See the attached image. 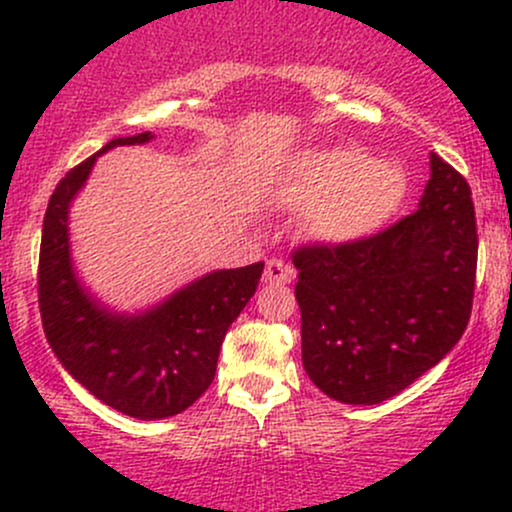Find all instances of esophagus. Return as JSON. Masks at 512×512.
<instances>
[{
	"label": "esophagus",
	"instance_id": "1",
	"mask_svg": "<svg viewBox=\"0 0 512 512\" xmlns=\"http://www.w3.org/2000/svg\"><path fill=\"white\" fill-rule=\"evenodd\" d=\"M293 276H296V269L289 262L272 257V260H267V267H264L262 281L264 284H291Z\"/></svg>",
	"mask_w": 512,
	"mask_h": 512
}]
</instances>
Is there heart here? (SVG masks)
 Here are the masks:
<instances>
[{"mask_svg": "<svg viewBox=\"0 0 512 512\" xmlns=\"http://www.w3.org/2000/svg\"><path fill=\"white\" fill-rule=\"evenodd\" d=\"M404 173L370 161L356 146L305 154L291 168L284 199L305 211V231L327 245L354 243L378 231L404 197Z\"/></svg>", "mask_w": 512, "mask_h": 512, "instance_id": "heart-1", "label": "heart"}]
</instances>
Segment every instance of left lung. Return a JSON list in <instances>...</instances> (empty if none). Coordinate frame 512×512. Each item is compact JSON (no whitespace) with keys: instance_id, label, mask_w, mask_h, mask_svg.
<instances>
[{"instance_id":"8db88e82","label":"left lung","mask_w":512,"mask_h":512,"mask_svg":"<svg viewBox=\"0 0 512 512\" xmlns=\"http://www.w3.org/2000/svg\"><path fill=\"white\" fill-rule=\"evenodd\" d=\"M477 250L472 190L436 154L414 214L354 243L298 248L308 378L344 404L399 395L467 330Z\"/></svg>"}]
</instances>
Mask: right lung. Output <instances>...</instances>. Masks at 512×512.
<instances>
[{
	"mask_svg": "<svg viewBox=\"0 0 512 512\" xmlns=\"http://www.w3.org/2000/svg\"><path fill=\"white\" fill-rule=\"evenodd\" d=\"M149 139L151 132L113 139L64 175L45 211L38 262L40 317L55 356L93 397L142 421L180 414L207 392L223 337L264 269V262L219 269L139 315L110 313L93 301L69 255V204L98 156Z\"/></svg>",
	"mask_w": 512,
	"mask_h": 512,
	"instance_id": "right-lung-1",
	"label": "right lung"
}]
</instances>
